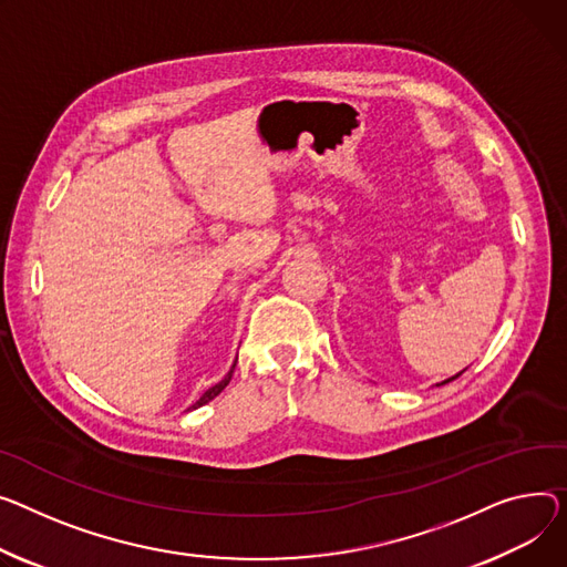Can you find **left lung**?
Instances as JSON below:
<instances>
[{"label":"left lung","instance_id":"left-lung-1","mask_svg":"<svg viewBox=\"0 0 567 567\" xmlns=\"http://www.w3.org/2000/svg\"><path fill=\"white\" fill-rule=\"evenodd\" d=\"M463 371H465V369H463ZM463 371H461V373H463ZM461 373H456V375H451V379H446L444 383H449V381H454V379H458V375H461Z\"/></svg>","mask_w":567,"mask_h":567}]
</instances>
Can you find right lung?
Segmentation results:
<instances>
[{"instance_id": "obj_1", "label": "right lung", "mask_w": 567, "mask_h": 567, "mask_svg": "<svg viewBox=\"0 0 567 567\" xmlns=\"http://www.w3.org/2000/svg\"><path fill=\"white\" fill-rule=\"evenodd\" d=\"M235 364H237V360H235ZM235 364H233V369H230L228 373L223 375V381H218L216 385H212V388H209V390H207V392H205V394H203V396H200V399H198V401H196L192 408H188V410H196V408H200V405L209 403L214 396H218V394H220L225 388H228V383L233 381V371H235Z\"/></svg>"}]
</instances>
